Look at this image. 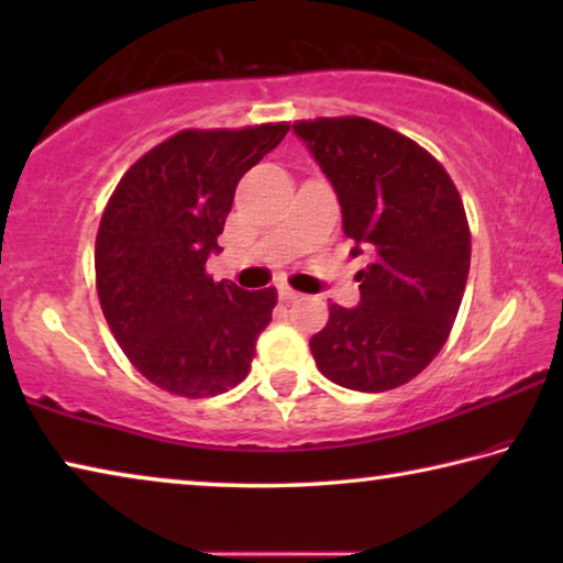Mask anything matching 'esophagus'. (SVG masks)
<instances>
[{
  "label": "esophagus",
  "mask_w": 563,
  "mask_h": 563,
  "mask_svg": "<svg viewBox=\"0 0 563 563\" xmlns=\"http://www.w3.org/2000/svg\"><path fill=\"white\" fill-rule=\"evenodd\" d=\"M278 298H280L283 302H292V300H298V298H302V295H300L298 290H292V288H288V285H280V288H278Z\"/></svg>",
  "instance_id": "obj_1"
}]
</instances>
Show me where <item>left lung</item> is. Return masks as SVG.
<instances>
[{
	"mask_svg": "<svg viewBox=\"0 0 563 563\" xmlns=\"http://www.w3.org/2000/svg\"><path fill=\"white\" fill-rule=\"evenodd\" d=\"M335 190L357 273V308L332 305L310 340L318 369L357 393H385L430 365L470 275V225L452 178L422 146L360 117L292 123Z\"/></svg>",
	"mask_w": 563,
	"mask_h": 563,
	"instance_id": "obj_1",
	"label": "left lung"
}]
</instances>
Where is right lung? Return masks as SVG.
Segmentation results:
<instances>
[{"label": "right lung", "instance_id": "add662e5", "mask_svg": "<svg viewBox=\"0 0 563 563\" xmlns=\"http://www.w3.org/2000/svg\"><path fill=\"white\" fill-rule=\"evenodd\" d=\"M288 129L180 131L126 170L101 216L103 318L131 365L170 395H221L251 369L278 292L213 283L206 261L221 251L238 180Z\"/></svg>", "mask_w": 563, "mask_h": 563}]
</instances>
